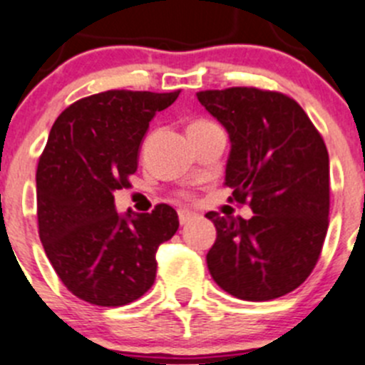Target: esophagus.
Segmentation results:
<instances>
[{
    "mask_svg": "<svg viewBox=\"0 0 365 365\" xmlns=\"http://www.w3.org/2000/svg\"><path fill=\"white\" fill-rule=\"evenodd\" d=\"M195 217H197V215L193 213V211L179 210V222H180V224H186V222L193 220V218H195Z\"/></svg>",
    "mask_w": 365,
    "mask_h": 365,
    "instance_id": "34e87169",
    "label": "esophagus"
}]
</instances>
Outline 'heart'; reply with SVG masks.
Wrapping results in <instances>:
<instances>
[{
    "label": "heart",
    "mask_w": 365,
    "mask_h": 365,
    "mask_svg": "<svg viewBox=\"0 0 365 365\" xmlns=\"http://www.w3.org/2000/svg\"><path fill=\"white\" fill-rule=\"evenodd\" d=\"M211 121H204V120H200V121H195V123L192 125V127H199V125H210Z\"/></svg>",
    "instance_id": "1"
}]
</instances>
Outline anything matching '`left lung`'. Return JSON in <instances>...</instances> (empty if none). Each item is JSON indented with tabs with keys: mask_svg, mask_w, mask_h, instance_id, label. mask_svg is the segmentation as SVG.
<instances>
[{
	"mask_svg": "<svg viewBox=\"0 0 365 365\" xmlns=\"http://www.w3.org/2000/svg\"><path fill=\"white\" fill-rule=\"evenodd\" d=\"M231 143L225 185L252 217L206 215L217 240L215 283L244 301H270L310 276L328 231L329 158L317 128L289 96L255 88L197 93Z\"/></svg>",
	"mask_w": 365,
	"mask_h": 365,
	"instance_id": "8db88e82",
	"label": "left lung"
}]
</instances>
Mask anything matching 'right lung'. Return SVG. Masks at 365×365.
<instances>
[{
  "mask_svg": "<svg viewBox=\"0 0 365 365\" xmlns=\"http://www.w3.org/2000/svg\"><path fill=\"white\" fill-rule=\"evenodd\" d=\"M173 93L113 91L62 110L37 166V220L48 259L76 297L121 307L155 281V251L179 227L173 207L118 213L114 192L128 186L141 143Z\"/></svg>",
  "mask_w": 365,
  "mask_h": 365,
  "instance_id": "obj_1",
  "label": "right lung"
}]
</instances>
